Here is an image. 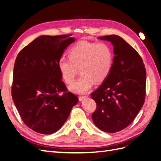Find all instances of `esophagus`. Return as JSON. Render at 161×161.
<instances>
[{"label":"esophagus","instance_id":"esophagus-1","mask_svg":"<svg viewBox=\"0 0 161 161\" xmlns=\"http://www.w3.org/2000/svg\"><path fill=\"white\" fill-rule=\"evenodd\" d=\"M87 98V96H79V99L80 101H82L83 99H86Z\"/></svg>","mask_w":161,"mask_h":161}]
</instances>
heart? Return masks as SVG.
<instances>
[{"instance_id": "1", "label": "heart", "mask_w": 161, "mask_h": 161, "mask_svg": "<svg viewBox=\"0 0 161 161\" xmlns=\"http://www.w3.org/2000/svg\"><path fill=\"white\" fill-rule=\"evenodd\" d=\"M69 59L60 57L58 68L66 83L75 80L79 69L81 77L70 86L71 91L83 94L91 89L95 82L101 83L109 76L114 64V53L106 43L80 41L68 52Z\"/></svg>"}]
</instances>
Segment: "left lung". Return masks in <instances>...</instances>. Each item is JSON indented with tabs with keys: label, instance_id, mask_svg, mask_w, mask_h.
I'll list each match as a JSON object with an SVG mask.
<instances>
[{
	"label": "left lung",
	"instance_id": "1",
	"mask_svg": "<svg viewBox=\"0 0 161 161\" xmlns=\"http://www.w3.org/2000/svg\"><path fill=\"white\" fill-rule=\"evenodd\" d=\"M114 46V64L109 76L92 92L97 103L92 119L97 128L118 132L132 122L142 108L147 72L142 58L123 38L116 35L99 37Z\"/></svg>",
	"mask_w": 161,
	"mask_h": 161
}]
</instances>
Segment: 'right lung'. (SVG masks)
I'll return each instance as SVG.
<instances>
[{
    "instance_id": "right-lung-1",
    "label": "right lung",
    "mask_w": 161,
    "mask_h": 161,
    "mask_svg": "<svg viewBox=\"0 0 161 161\" xmlns=\"http://www.w3.org/2000/svg\"><path fill=\"white\" fill-rule=\"evenodd\" d=\"M70 36L38 37L21 50L14 62V103L23 122L37 133H55L79 101L68 92L58 68L64 50L75 41Z\"/></svg>"
}]
</instances>
